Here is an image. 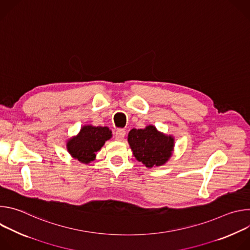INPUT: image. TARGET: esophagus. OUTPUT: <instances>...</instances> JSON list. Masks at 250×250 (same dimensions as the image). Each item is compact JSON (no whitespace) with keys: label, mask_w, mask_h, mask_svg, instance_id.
Segmentation results:
<instances>
[{"label":"esophagus","mask_w":250,"mask_h":250,"mask_svg":"<svg viewBox=\"0 0 250 250\" xmlns=\"http://www.w3.org/2000/svg\"><path fill=\"white\" fill-rule=\"evenodd\" d=\"M125 130L123 129V128H119V129L116 131V133H115V138H116L117 140H123L124 137H125Z\"/></svg>","instance_id":"obj_1"}]
</instances>
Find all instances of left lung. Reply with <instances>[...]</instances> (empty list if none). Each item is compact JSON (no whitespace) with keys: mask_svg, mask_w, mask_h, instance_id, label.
<instances>
[{"mask_svg":"<svg viewBox=\"0 0 250 250\" xmlns=\"http://www.w3.org/2000/svg\"><path fill=\"white\" fill-rule=\"evenodd\" d=\"M127 141L136 160L148 168L165 164L174 149V137L158 131L153 125L132 128Z\"/></svg>","mask_w":250,"mask_h":250,"instance_id":"8db88e82","label":"left lung"}]
</instances>
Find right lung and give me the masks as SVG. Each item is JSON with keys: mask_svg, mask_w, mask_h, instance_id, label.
I'll return each instance as SVG.
<instances>
[{"mask_svg": "<svg viewBox=\"0 0 250 250\" xmlns=\"http://www.w3.org/2000/svg\"><path fill=\"white\" fill-rule=\"evenodd\" d=\"M112 135V130L108 126L84 125L76 136L67 140L66 147L73 158L84 164H89L95 160L96 152Z\"/></svg>", "mask_w": 250, "mask_h": 250, "instance_id": "1", "label": "right lung"}]
</instances>
